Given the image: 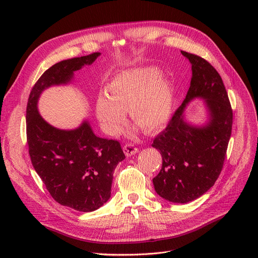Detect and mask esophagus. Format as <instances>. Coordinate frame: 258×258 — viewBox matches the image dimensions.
I'll list each match as a JSON object with an SVG mask.
<instances>
[{
	"instance_id": "esophagus-1",
	"label": "esophagus",
	"mask_w": 258,
	"mask_h": 258,
	"mask_svg": "<svg viewBox=\"0 0 258 258\" xmlns=\"http://www.w3.org/2000/svg\"><path fill=\"white\" fill-rule=\"evenodd\" d=\"M123 152L126 156H133V155L138 153V147H136L134 144L128 143L123 146Z\"/></svg>"
}]
</instances>
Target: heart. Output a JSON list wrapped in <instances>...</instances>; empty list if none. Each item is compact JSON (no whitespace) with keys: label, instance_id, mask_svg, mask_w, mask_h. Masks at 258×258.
<instances>
[{"label":"heart","instance_id":"heart-1","mask_svg":"<svg viewBox=\"0 0 258 258\" xmlns=\"http://www.w3.org/2000/svg\"><path fill=\"white\" fill-rule=\"evenodd\" d=\"M154 69L124 71L107 86V97L99 96L96 114L108 133L118 131L123 112L130 111L132 120L145 132L163 126L172 110V91L165 80H156Z\"/></svg>","mask_w":258,"mask_h":258}]
</instances>
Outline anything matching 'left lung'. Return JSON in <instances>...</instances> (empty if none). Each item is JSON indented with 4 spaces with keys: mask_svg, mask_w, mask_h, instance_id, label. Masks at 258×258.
I'll list each match as a JSON object with an SVG mask.
<instances>
[{
    "mask_svg": "<svg viewBox=\"0 0 258 258\" xmlns=\"http://www.w3.org/2000/svg\"><path fill=\"white\" fill-rule=\"evenodd\" d=\"M181 53L191 62L190 87L166 128L152 144L162 155V168L153 179L155 190L161 198L177 204L200 198L218 180L233 120L231 104L218 71L196 54ZM195 98L206 99L211 119L205 127H192L183 120V108Z\"/></svg>",
    "mask_w": 258,
    "mask_h": 258,
    "instance_id": "obj_1",
    "label": "left lung"
}]
</instances>
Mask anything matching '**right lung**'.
I'll return each mask as SVG.
<instances>
[{
  "instance_id": "right-lung-1",
  "label": "right lung",
  "mask_w": 258,
  "mask_h": 258,
  "mask_svg": "<svg viewBox=\"0 0 258 258\" xmlns=\"http://www.w3.org/2000/svg\"><path fill=\"white\" fill-rule=\"evenodd\" d=\"M99 55L94 52L53 64L33 86L26 110L27 143L35 171L54 200L83 212L96 210L110 199L114 170L125 155L119 141L97 137L88 121L72 131L50 125L36 104L45 89L68 84L74 71Z\"/></svg>"
}]
</instances>
